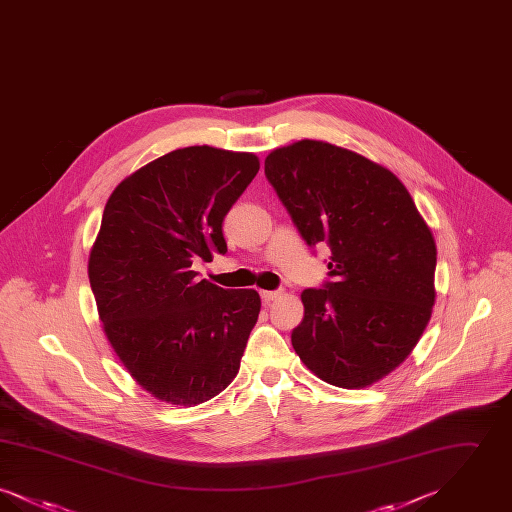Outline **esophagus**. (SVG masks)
Returning a JSON list of instances; mask_svg holds the SVG:
<instances>
[{
  "label": "esophagus",
  "instance_id": "esophagus-1",
  "mask_svg": "<svg viewBox=\"0 0 512 512\" xmlns=\"http://www.w3.org/2000/svg\"><path fill=\"white\" fill-rule=\"evenodd\" d=\"M282 295V292H268V290H263L261 292V299H263V303H272L274 299H278Z\"/></svg>",
  "mask_w": 512,
  "mask_h": 512
}]
</instances>
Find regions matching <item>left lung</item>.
Segmentation results:
<instances>
[{
	"mask_svg": "<svg viewBox=\"0 0 512 512\" xmlns=\"http://www.w3.org/2000/svg\"><path fill=\"white\" fill-rule=\"evenodd\" d=\"M265 174L309 245L332 249L322 290H305L292 345L320 380L361 390L401 365L436 303V240L405 184L320 140L272 149Z\"/></svg>",
	"mask_w": 512,
	"mask_h": 512,
	"instance_id": "obj_1",
	"label": "left lung"
}]
</instances>
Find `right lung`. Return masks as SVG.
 <instances>
[{
  "instance_id": "right-lung-1",
  "label": "right lung",
  "mask_w": 512,
  "mask_h": 512,
  "mask_svg": "<svg viewBox=\"0 0 512 512\" xmlns=\"http://www.w3.org/2000/svg\"><path fill=\"white\" fill-rule=\"evenodd\" d=\"M259 157L174 149L109 195L88 276L103 332L153 397L195 407L236 378L259 318L255 290H222L192 263L226 253L222 220L259 172Z\"/></svg>"
}]
</instances>
